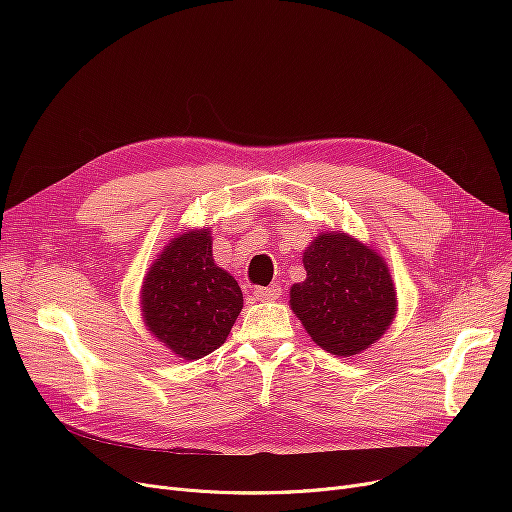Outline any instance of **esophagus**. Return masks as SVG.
<instances>
[{
    "mask_svg": "<svg viewBox=\"0 0 512 512\" xmlns=\"http://www.w3.org/2000/svg\"><path fill=\"white\" fill-rule=\"evenodd\" d=\"M280 292H282V288H280L278 284H272V286H257V288L253 290L257 301H274V299L280 297Z\"/></svg>",
    "mask_w": 512,
    "mask_h": 512,
    "instance_id": "1",
    "label": "esophagus"
}]
</instances>
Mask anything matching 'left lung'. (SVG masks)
I'll list each match as a JSON object with an SVG mask.
<instances>
[{"instance_id": "obj_1", "label": "left lung", "mask_w": 512, "mask_h": 512, "mask_svg": "<svg viewBox=\"0 0 512 512\" xmlns=\"http://www.w3.org/2000/svg\"><path fill=\"white\" fill-rule=\"evenodd\" d=\"M303 265L307 280L290 288V305L317 346L351 357L388 330L396 292L378 253L342 232H330L311 242Z\"/></svg>"}]
</instances>
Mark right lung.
<instances>
[{"mask_svg": "<svg viewBox=\"0 0 512 512\" xmlns=\"http://www.w3.org/2000/svg\"><path fill=\"white\" fill-rule=\"evenodd\" d=\"M147 328L178 357L201 359L228 338L242 309L238 282L213 263L209 230L174 238L143 282Z\"/></svg>", "mask_w": 512, "mask_h": 512, "instance_id": "obj_1", "label": "right lung"}]
</instances>
